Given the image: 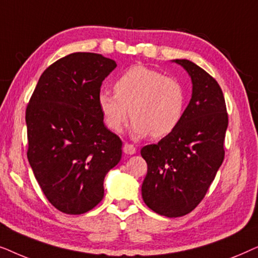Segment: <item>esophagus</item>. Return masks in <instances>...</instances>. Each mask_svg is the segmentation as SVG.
I'll use <instances>...</instances> for the list:
<instances>
[{
	"mask_svg": "<svg viewBox=\"0 0 258 258\" xmlns=\"http://www.w3.org/2000/svg\"><path fill=\"white\" fill-rule=\"evenodd\" d=\"M123 153L125 155H134L136 154V148L134 147L133 144L124 143V146H123Z\"/></svg>",
	"mask_w": 258,
	"mask_h": 258,
	"instance_id": "1",
	"label": "esophagus"
}]
</instances>
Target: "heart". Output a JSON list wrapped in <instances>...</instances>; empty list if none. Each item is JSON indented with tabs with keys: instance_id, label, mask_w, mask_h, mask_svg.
<instances>
[{
	"instance_id": "b5f03b06",
	"label": "heart",
	"mask_w": 258,
	"mask_h": 258,
	"mask_svg": "<svg viewBox=\"0 0 258 258\" xmlns=\"http://www.w3.org/2000/svg\"><path fill=\"white\" fill-rule=\"evenodd\" d=\"M114 90L115 95L102 91L98 105L105 124L115 133L121 132L130 115L134 137L160 139L174 132L184 115L186 94L182 83L147 67L126 70Z\"/></svg>"
}]
</instances>
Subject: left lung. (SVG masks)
<instances>
[{"mask_svg":"<svg viewBox=\"0 0 258 258\" xmlns=\"http://www.w3.org/2000/svg\"><path fill=\"white\" fill-rule=\"evenodd\" d=\"M189 74L192 94L181 123L157 144L141 149L148 164L144 203L165 217L199 206L224 160L228 114L216 80L189 59H174Z\"/></svg>","mask_w":258,"mask_h":258,"instance_id":"obj_1","label":"left lung"}]
</instances>
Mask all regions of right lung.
<instances>
[{"mask_svg": "<svg viewBox=\"0 0 258 258\" xmlns=\"http://www.w3.org/2000/svg\"><path fill=\"white\" fill-rule=\"evenodd\" d=\"M114 59L74 52L42 74L26 111L28 161L56 209L81 215L103 199L108 171L122 157V141L104 125L98 95Z\"/></svg>", "mask_w": 258, "mask_h": 258, "instance_id": "add662e5", "label": "right lung"}]
</instances>
